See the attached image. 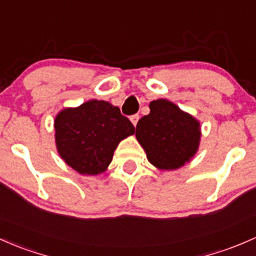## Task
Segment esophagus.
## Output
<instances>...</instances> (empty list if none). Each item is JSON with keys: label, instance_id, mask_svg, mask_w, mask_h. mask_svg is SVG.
<instances>
[{"label": "esophagus", "instance_id": "1", "mask_svg": "<svg viewBox=\"0 0 256 256\" xmlns=\"http://www.w3.org/2000/svg\"><path fill=\"white\" fill-rule=\"evenodd\" d=\"M139 114H134V116L130 117V122L133 123L134 127H136V124H138V120H139Z\"/></svg>", "mask_w": 256, "mask_h": 256}]
</instances>
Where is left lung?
Returning <instances> with one entry per match:
<instances>
[{
    "mask_svg": "<svg viewBox=\"0 0 256 256\" xmlns=\"http://www.w3.org/2000/svg\"><path fill=\"white\" fill-rule=\"evenodd\" d=\"M149 107L150 114L136 124V139L156 168H180L198 152L200 122L166 98L151 101Z\"/></svg>",
    "mask_w": 256,
    "mask_h": 256,
    "instance_id": "obj_1",
    "label": "left lung"
}]
</instances>
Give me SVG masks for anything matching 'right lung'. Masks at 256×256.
Returning a JSON list of instances; mask_svg holds the SVG:
<instances>
[{"instance_id": "obj_1", "label": "right lung", "mask_w": 256, "mask_h": 256, "mask_svg": "<svg viewBox=\"0 0 256 256\" xmlns=\"http://www.w3.org/2000/svg\"><path fill=\"white\" fill-rule=\"evenodd\" d=\"M134 126L120 108L104 100L66 107L54 118V140L60 156L85 176L105 172L118 144L134 134Z\"/></svg>"}]
</instances>
